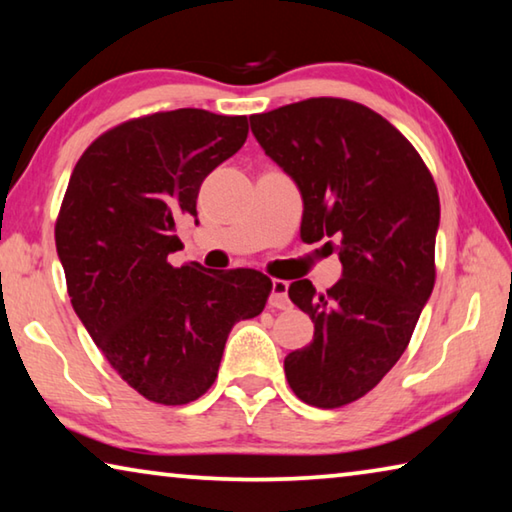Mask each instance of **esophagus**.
<instances>
[{
    "mask_svg": "<svg viewBox=\"0 0 512 512\" xmlns=\"http://www.w3.org/2000/svg\"><path fill=\"white\" fill-rule=\"evenodd\" d=\"M268 305L275 309H289V282L273 280L271 282V296H268Z\"/></svg>",
    "mask_w": 512,
    "mask_h": 512,
    "instance_id": "1",
    "label": "esophagus"
}]
</instances>
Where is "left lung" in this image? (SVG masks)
<instances>
[{
	"instance_id": "1",
	"label": "left lung",
	"mask_w": 512,
	"mask_h": 512,
	"mask_svg": "<svg viewBox=\"0 0 512 512\" xmlns=\"http://www.w3.org/2000/svg\"><path fill=\"white\" fill-rule=\"evenodd\" d=\"M250 131L300 189L302 241L339 244L332 289L289 287L314 341L284 359L302 402L339 409L372 391L411 341L436 282L438 189L411 142L361 103H289L250 117Z\"/></svg>"
}]
</instances>
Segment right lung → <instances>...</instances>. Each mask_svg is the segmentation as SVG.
I'll return each instance as SVG.
<instances>
[{
	"instance_id": "add662e5",
	"label": "right lung",
	"mask_w": 512,
	"mask_h": 512,
	"mask_svg": "<svg viewBox=\"0 0 512 512\" xmlns=\"http://www.w3.org/2000/svg\"><path fill=\"white\" fill-rule=\"evenodd\" d=\"M248 137L246 117L155 112L97 137L69 178L56 250L81 323L146 400L189 404L214 384L239 320L262 314L271 280L253 268L171 266L176 223L196 216L207 173Z\"/></svg>"
}]
</instances>
